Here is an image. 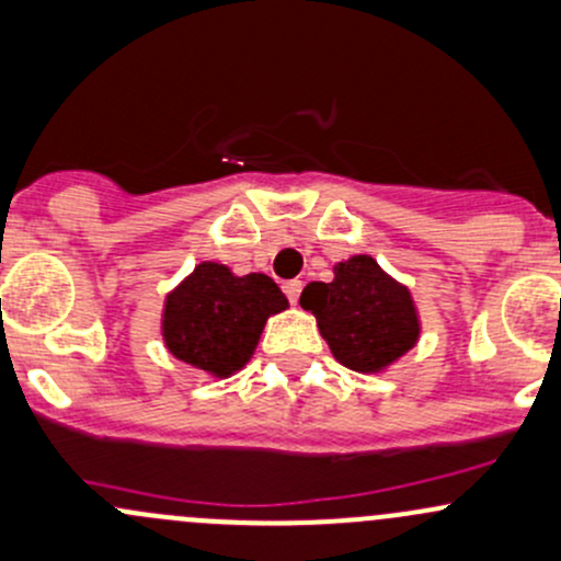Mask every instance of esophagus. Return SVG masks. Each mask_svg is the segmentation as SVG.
<instances>
[{"label":"esophagus","instance_id":"34e87169","mask_svg":"<svg viewBox=\"0 0 561 561\" xmlns=\"http://www.w3.org/2000/svg\"><path fill=\"white\" fill-rule=\"evenodd\" d=\"M300 279H290V282H285V285H282V290H285V296H287V300H290V304H296V300L300 298Z\"/></svg>","mask_w":561,"mask_h":561}]
</instances>
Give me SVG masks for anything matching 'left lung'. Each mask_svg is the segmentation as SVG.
Masks as SVG:
<instances>
[{"label": "left lung", "instance_id": "obj_1", "mask_svg": "<svg viewBox=\"0 0 561 561\" xmlns=\"http://www.w3.org/2000/svg\"><path fill=\"white\" fill-rule=\"evenodd\" d=\"M300 306L317 317L322 339L346 368L379 374L420 341V314L409 287L370 255L335 263L333 282H311Z\"/></svg>", "mask_w": 561, "mask_h": 561}]
</instances>
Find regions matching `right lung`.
I'll list each match as a JSON object with an SVG mask.
<instances>
[{"mask_svg": "<svg viewBox=\"0 0 561 561\" xmlns=\"http://www.w3.org/2000/svg\"><path fill=\"white\" fill-rule=\"evenodd\" d=\"M285 309V293L271 276H236L206 261L167 296L163 341L176 359L226 379L252 357L265 320Z\"/></svg>", "mask_w": 561, "mask_h": 561, "instance_id": "right-lung-1", "label": "right lung"}]
</instances>
